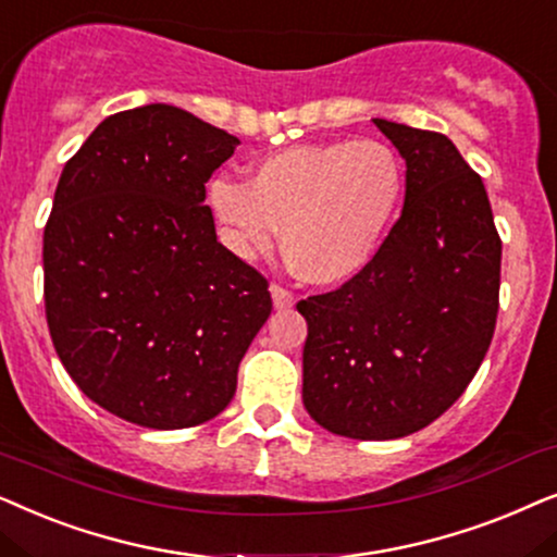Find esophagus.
<instances>
[{
	"mask_svg": "<svg viewBox=\"0 0 557 557\" xmlns=\"http://www.w3.org/2000/svg\"><path fill=\"white\" fill-rule=\"evenodd\" d=\"M270 293H272V302H274V308H290V306H295V293L293 290H287L285 285H280V283H272L270 285Z\"/></svg>",
	"mask_w": 557,
	"mask_h": 557,
	"instance_id": "obj_1",
	"label": "esophagus"
}]
</instances>
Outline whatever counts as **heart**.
Masks as SVG:
<instances>
[{
  "label": "heart",
  "mask_w": 557,
  "mask_h": 557,
  "mask_svg": "<svg viewBox=\"0 0 557 557\" xmlns=\"http://www.w3.org/2000/svg\"><path fill=\"white\" fill-rule=\"evenodd\" d=\"M405 162L387 143L338 139L259 160L249 183L219 177L209 201L239 257L283 247L308 283L338 285L374 262L405 201Z\"/></svg>",
  "instance_id": "1"
}]
</instances>
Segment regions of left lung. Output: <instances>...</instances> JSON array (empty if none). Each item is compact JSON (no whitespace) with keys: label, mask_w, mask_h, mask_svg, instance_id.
I'll return each mask as SVG.
<instances>
[{"label":"left lung","mask_w":557,"mask_h":557,"mask_svg":"<svg viewBox=\"0 0 557 557\" xmlns=\"http://www.w3.org/2000/svg\"><path fill=\"white\" fill-rule=\"evenodd\" d=\"M374 124L407 162L403 216L364 272L298 302L302 405L356 441L438 420L479 372L499 310L502 239L476 170L441 132Z\"/></svg>","instance_id":"8db88e82"}]
</instances>
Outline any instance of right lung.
I'll use <instances>...</instances> for the list:
<instances>
[{
  "instance_id": "obj_1",
  "label": "right lung",
  "mask_w": 557,
  "mask_h": 557,
  "mask_svg": "<svg viewBox=\"0 0 557 557\" xmlns=\"http://www.w3.org/2000/svg\"><path fill=\"white\" fill-rule=\"evenodd\" d=\"M236 145L147 103L103 119L58 181L42 236L50 338L81 392L135 425L216 418L272 313L267 277L216 242L203 203Z\"/></svg>"
}]
</instances>
